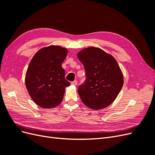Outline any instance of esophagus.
<instances>
[{
    "label": "esophagus",
    "mask_w": 155,
    "mask_h": 155,
    "mask_svg": "<svg viewBox=\"0 0 155 155\" xmlns=\"http://www.w3.org/2000/svg\"><path fill=\"white\" fill-rule=\"evenodd\" d=\"M71 84H72V85H76L77 84H78V81L77 80H75L74 81H72Z\"/></svg>",
    "instance_id": "obj_1"
}]
</instances>
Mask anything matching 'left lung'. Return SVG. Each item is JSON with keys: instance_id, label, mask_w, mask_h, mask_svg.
I'll use <instances>...</instances> for the list:
<instances>
[{"instance_id": "left-lung-1", "label": "left lung", "mask_w": 155, "mask_h": 155, "mask_svg": "<svg viewBox=\"0 0 155 155\" xmlns=\"http://www.w3.org/2000/svg\"><path fill=\"white\" fill-rule=\"evenodd\" d=\"M78 58L85 70V80L78 87L82 102L100 110L110 105L118 95L124 77L115 59L103 50L90 47L81 50Z\"/></svg>"}]
</instances>
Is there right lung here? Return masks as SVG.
Masks as SVG:
<instances>
[{"instance_id":"1","label":"right lung","mask_w":155,"mask_h":155,"mask_svg":"<svg viewBox=\"0 0 155 155\" xmlns=\"http://www.w3.org/2000/svg\"><path fill=\"white\" fill-rule=\"evenodd\" d=\"M67 53L61 46H50L37 51L30 63L26 86L32 100L41 107L49 109L59 105L65 88L70 85L61 67Z\"/></svg>"}]
</instances>
